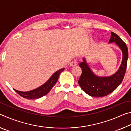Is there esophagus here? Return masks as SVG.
I'll use <instances>...</instances> for the list:
<instances>
[{"label": "esophagus", "instance_id": "obj_1", "mask_svg": "<svg viewBox=\"0 0 131 131\" xmlns=\"http://www.w3.org/2000/svg\"><path fill=\"white\" fill-rule=\"evenodd\" d=\"M77 64H78V62H77V60L76 59H74L73 61H72V62L70 63V66H76L77 65Z\"/></svg>", "mask_w": 131, "mask_h": 131}]
</instances>
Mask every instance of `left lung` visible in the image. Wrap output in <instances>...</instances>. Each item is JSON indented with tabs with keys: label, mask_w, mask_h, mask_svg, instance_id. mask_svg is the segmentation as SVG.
I'll return each instance as SVG.
<instances>
[{
	"label": "left lung",
	"mask_w": 131,
	"mask_h": 131,
	"mask_svg": "<svg viewBox=\"0 0 131 131\" xmlns=\"http://www.w3.org/2000/svg\"><path fill=\"white\" fill-rule=\"evenodd\" d=\"M115 43L120 48L123 58L119 68L114 74L110 76H99L93 72L85 58L79 64L82 73L79 84L86 94L92 97H103L113 92L120 85L125 76L128 58V50L126 44L117 34L111 32L108 43Z\"/></svg>",
	"instance_id": "1"
}]
</instances>
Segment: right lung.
Returning a JSON list of instances; mask_svg holds the SVG:
<instances>
[{
  "label": "right lung",
  "instance_id": "add662e5",
  "mask_svg": "<svg viewBox=\"0 0 131 131\" xmlns=\"http://www.w3.org/2000/svg\"><path fill=\"white\" fill-rule=\"evenodd\" d=\"M64 69H65V68H62L55 72L45 83L41 85L40 87L36 88V89L28 92H23L15 89L14 90L18 94H19L24 98L28 99L40 98L44 95H47L50 91V90L52 89V88L54 87V85L56 84L57 81L58 80L59 74H61L62 72H63Z\"/></svg>",
  "mask_w": 131,
  "mask_h": 131
}]
</instances>
